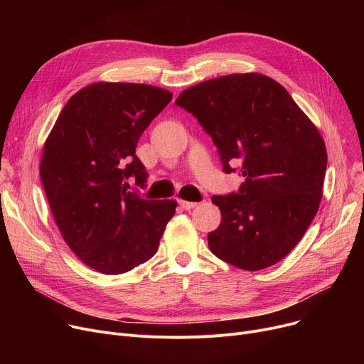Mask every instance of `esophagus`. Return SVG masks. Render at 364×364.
<instances>
[{
  "label": "esophagus",
  "instance_id": "obj_1",
  "mask_svg": "<svg viewBox=\"0 0 364 364\" xmlns=\"http://www.w3.org/2000/svg\"><path fill=\"white\" fill-rule=\"evenodd\" d=\"M178 205L187 211V209H192V208H195L198 203H196V202H187V200H181V199H180V200H178Z\"/></svg>",
  "mask_w": 364,
  "mask_h": 364
}]
</instances>
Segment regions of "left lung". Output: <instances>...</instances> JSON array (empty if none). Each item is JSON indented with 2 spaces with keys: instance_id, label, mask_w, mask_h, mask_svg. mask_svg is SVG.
<instances>
[{
  "instance_id": "obj_1",
  "label": "left lung",
  "mask_w": 364,
  "mask_h": 364,
  "mask_svg": "<svg viewBox=\"0 0 364 364\" xmlns=\"http://www.w3.org/2000/svg\"><path fill=\"white\" fill-rule=\"evenodd\" d=\"M218 149L225 174L245 177L237 193L215 195L221 211L208 233L211 252L257 272L288 255L307 232L321 200L326 146L314 124L279 82L235 73L184 90L176 100Z\"/></svg>"
}]
</instances>
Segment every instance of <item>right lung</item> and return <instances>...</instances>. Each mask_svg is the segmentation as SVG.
Instances as JSON below:
<instances>
[{"label":"right lung","instance_id":"right-lung-1","mask_svg":"<svg viewBox=\"0 0 364 364\" xmlns=\"http://www.w3.org/2000/svg\"><path fill=\"white\" fill-rule=\"evenodd\" d=\"M166 90L95 82L68 100L44 144L41 181L54 221L85 265L122 274L156 254L176 200L129 192L146 187L136 155L144 129L171 102Z\"/></svg>","mask_w":364,"mask_h":364}]
</instances>
